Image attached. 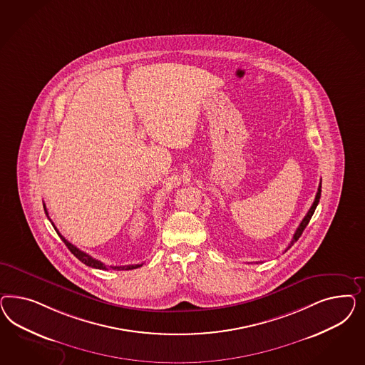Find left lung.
<instances>
[{
  "instance_id": "obj_1",
  "label": "left lung",
  "mask_w": 365,
  "mask_h": 365,
  "mask_svg": "<svg viewBox=\"0 0 365 365\" xmlns=\"http://www.w3.org/2000/svg\"><path fill=\"white\" fill-rule=\"evenodd\" d=\"M320 197H321V182H320V186H319V190H317V194H316V198H314V202H313V205H312V207H310L309 211H308V214L304 217V220L301 221V223H299V227H297V230H296V232H294V235H293V240L290 241V243H289V246L287 247V249H290L292 246H293V243L296 242L297 240H299V237H301V234H302V232L305 230V227L308 226V223H309L310 218H312V215H313V212H314V210H316V207H317V205H319V202H320ZM285 250V252H287Z\"/></svg>"
}]
</instances>
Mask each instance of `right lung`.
<instances>
[{
    "instance_id": "add662e5",
    "label": "right lung",
    "mask_w": 365,
    "mask_h": 365,
    "mask_svg": "<svg viewBox=\"0 0 365 365\" xmlns=\"http://www.w3.org/2000/svg\"><path fill=\"white\" fill-rule=\"evenodd\" d=\"M44 210L45 214L48 215V211H46V207H45L44 205ZM48 218H49V215H48ZM51 221V220H49ZM52 222V221H51ZM52 225H53V222H52ZM53 227H55V225H53ZM56 232L57 234L60 235V238L63 240V242L66 243V247L71 250V253L75 255L78 259H80L83 264H86L87 266H91V267H95V269H101V270H108L107 269V266L104 265L103 262H100L98 259H95L93 257H91V255H87V253H84V252H81L80 249H78L75 245H72L71 242H68L66 238L58 232V230L56 229ZM143 265V264H138V265H124V266H110V269L112 270H133V269H136V267H140V266Z\"/></svg>"
}]
</instances>
